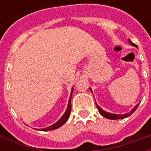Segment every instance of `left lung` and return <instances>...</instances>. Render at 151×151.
Listing matches in <instances>:
<instances>
[{
  "mask_svg": "<svg viewBox=\"0 0 151 151\" xmlns=\"http://www.w3.org/2000/svg\"><path fill=\"white\" fill-rule=\"evenodd\" d=\"M129 43L132 45V46H134L136 47H137V46L135 43H133L131 40L129 39ZM90 90L92 92V90L91 88H90ZM138 105H139V104H137L134 108L131 110V111H129V112H128V113H125V114H123V115H118V114H112V113H109V112H107V111H104L103 109H102L101 108H99L98 105L96 104V107H97V108H98L99 111V113L101 114L102 116L104 117H105V118H108V119H110V120H118V119H124V118H126V117L129 116L130 115H132V114L134 112V111H136V109L137 108V107H138Z\"/></svg>",
  "mask_w": 151,
  "mask_h": 151,
  "instance_id": "8db88e82",
  "label": "left lung"
}]
</instances>
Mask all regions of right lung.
<instances>
[{"instance_id": "add662e5", "label": "right lung", "mask_w": 151, "mask_h": 151, "mask_svg": "<svg viewBox=\"0 0 151 151\" xmlns=\"http://www.w3.org/2000/svg\"><path fill=\"white\" fill-rule=\"evenodd\" d=\"M73 91V89H72V91H71V95H70V97H69V104H68L67 109H66L65 114L61 116V118H60V120L55 124H53L52 125L47 127V128H44V129H40L38 130H41V131H49V130L56 129H58V128H60V126H62L63 124L68 120L69 116H70V112H71V97H72Z\"/></svg>"}]
</instances>
